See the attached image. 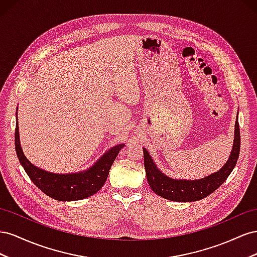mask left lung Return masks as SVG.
Segmentation results:
<instances>
[{
	"instance_id": "left-lung-1",
	"label": "left lung",
	"mask_w": 257,
	"mask_h": 257,
	"mask_svg": "<svg viewBox=\"0 0 257 257\" xmlns=\"http://www.w3.org/2000/svg\"><path fill=\"white\" fill-rule=\"evenodd\" d=\"M240 152V129L238 116L234 123V139L230 156L227 163L217 172L208 175L207 178L200 180H175L167 177L161 172L154 160L150 156V153L143 149L144 154V168L146 178L154 193L158 196L166 198L171 201L189 202L203 199L216 190L233 170L237 164Z\"/></svg>"
}]
</instances>
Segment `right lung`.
Here are the masks:
<instances>
[{
  "label": "right lung",
  "mask_w": 257,
  "mask_h": 257,
  "mask_svg": "<svg viewBox=\"0 0 257 257\" xmlns=\"http://www.w3.org/2000/svg\"><path fill=\"white\" fill-rule=\"evenodd\" d=\"M18 120V119H17ZM124 144L109 149L96 164L82 172L59 174L51 173L31 164L25 156L19 140V127L15 130V149L21 166L34 184L47 196L60 201H74L96 194L105 183L109 169Z\"/></svg>",
  "instance_id": "right-lung-1"
}]
</instances>
